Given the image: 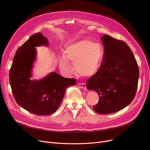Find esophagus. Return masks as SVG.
I'll use <instances>...</instances> for the list:
<instances>
[{"mask_svg":"<svg viewBox=\"0 0 150 150\" xmlns=\"http://www.w3.org/2000/svg\"><path fill=\"white\" fill-rule=\"evenodd\" d=\"M78 85L80 86V87L83 89H86V85L84 84V83H78Z\"/></svg>","mask_w":150,"mask_h":150,"instance_id":"esophagus-1","label":"esophagus"}]
</instances>
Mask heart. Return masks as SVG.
<instances>
[{"label":"heart","instance_id":"b5f03b06","mask_svg":"<svg viewBox=\"0 0 150 150\" xmlns=\"http://www.w3.org/2000/svg\"><path fill=\"white\" fill-rule=\"evenodd\" d=\"M105 53L99 43L89 39H82L70 44L60 58V69L66 74H70L72 68L68 62L74 64V69L81 76L91 77L96 75L103 66Z\"/></svg>","mask_w":150,"mask_h":150}]
</instances>
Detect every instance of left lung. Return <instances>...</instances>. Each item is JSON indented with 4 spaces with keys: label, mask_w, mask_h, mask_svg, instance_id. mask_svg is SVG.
Masks as SVG:
<instances>
[{
    "label": "left lung",
    "mask_w": 150,
    "mask_h": 150,
    "mask_svg": "<svg viewBox=\"0 0 150 150\" xmlns=\"http://www.w3.org/2000/svg\"><path fill=\"white\" fill-rule=\"evenodd\" d=\"M100 39L105 49L103 64L88 80L86 88L99 96L94 111L108 114L119 111L131 103L137 89L139 70L134 56L125 42L107 35Z\"/></svg>",
    "instance_id": "left-lung-1"
}]
</instances>
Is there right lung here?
I'll list each match as a JSON object with an SVG mask.
<instances>
[{
    "instance_id": "obj_1",
    "label": "right lung",
    "mask_w": 150,
    "mask_h": 150,
    "mask_svg": "<svg viewBox=\"0 0 150 150\" xmlns=\"http://www.w3.org/2000/svg\"><path fill=\"white\" fill-rule=\"evenodd\" d=\"M48 46L47 38L38 33L18 49L10 72V83L16 103L27 111L39 115H50L58 108L66 90L75 85L74 78H66L52 72L40 80L30 78L38 46Z\"/></svg>"
}]
</instances>
